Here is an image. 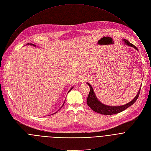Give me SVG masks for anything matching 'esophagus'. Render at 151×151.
<instances>
[{
	"mask_svg": "<svg viewBox=\"0 0 151 151\" xmlns=\"http://www.w3.org/2000/svg\"><path fill=\"white\" fill-rule=\"evenodd\" d=\"M88 79H87V77H84V78H83L82 79H81V82H83V83H84V82H85V81H86Z\"/></svg>",
	"mask_w": 151,
	"mask_h": 151,
	"instance_id": "esophagus-1",
	"label": "esophagus"
}]
</instances>
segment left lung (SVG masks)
<instances>
[{"label": "left lung", "mask_w": 151, "mask_h": 151, "mask_svg": "<svg viewBox=\"0 0 151 151\" xmlns=\"http://www.w3.org/2000/svg\"><path fill=\"white\" fill-rule=\"evenodd\" d=\"M123 41H124V42L126 45H127L129 47H133L134 49H136V50L138 51L137 48L134 45L130 43L126 39H123ZM87 84L88 85V86L90 87V93L88 94V96L87 99V105L93 111H94L97 113H100L101 114H106V115H110V114H114L119 113L120 112L123 111V110H124L125 109H126L130 106H132L137 99V98L139 96L140 90L141 88V87H140L136 96L134 97V98L132 101H130L128 103L124 104V105L119 106H111L106 105V104L102 103L101 102H100L99 101V100L97 98L92 86L88 83H87Z\"/></svg>", "instance_id": "8db88e82"}]
</instances>
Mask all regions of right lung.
<instances>
[{
	"label": "right lung",
	"instance_id": "1",
	"mask_svg": "<svg viewBox=\"0 0 151 151\" xmlns=\"http://www.w3.org/2000/svg\"><path fill=\"white\" fill-rule=\"evenodd\" d=\"M27 45H32V46H34V47H36V45H34V44H27ZM73 87H71V89H70V90H69V91H68V93H69V92H70V91H71V90H72V89H73ZM64 103H65V102H64V103H63V106H61V107H60V109H59V110H60V109H61V107H63V105H64ZM57 112H58V111H57V112H55V113H57ZM55 113H54V114H55Z\"/></svg>",
	"mask_w": 151,
	"mask_h": 151
}]
</instances>
